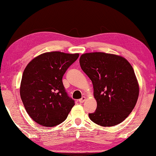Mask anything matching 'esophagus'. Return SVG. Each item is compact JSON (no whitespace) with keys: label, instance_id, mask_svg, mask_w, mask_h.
I'll list each match as a JSON object with an SVG mask.
<instances>
[{"label":"esophagus","instance_id":"1","mask_svg":"<svg viewBox=\"0 0 156 156\" xmlns=\"http://www.w3.org/2000/svg\"><path fill=\"white\" fill-rule=\"evenodd\" d=\"M85 99H86V98L84 96H83L80 99H79V102H80V103H83V102H84V100H85Z\"/></svg>","mask_w":156,"mask_h":156}]
</instances>
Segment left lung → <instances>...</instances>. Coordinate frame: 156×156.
Returning <instances> with one entry per match:
<instances>
[{
	"label": "left lung",
	"instance_id": "8db88e82",
	"mask_svg": "<svg viewBox=\"0 0 156 156\" xmlns=\"http://www.w3.org/2000/svg\"><path fill=\"white\" fill-rule=\"evenodd\" d=\"M80 65L90 78L97 108L89 113L91 121L112 126L125 120L135 107L139 85L133 69L125 58L103 52L81 55Z\"/></svg>",
	"mask_w": 156,
	"mask_h": 156
}]
</instances>
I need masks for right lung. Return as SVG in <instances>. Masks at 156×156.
<instances>
[{"instance_id":"obj_1","label":"right lung","mask_w":156,"mask_h":156,"mask_svg":"<svg viewBox=\"0 0 156 156\" xmlns=\"http://www.w3.org/2000/svg\"><path fill=\"white\" fill-rule=\"evenodd\" d=\"M79 54L51 51L29 62L23 73L20 94L29 115L36 123L52 127L62 123L75 105L66 92L62 76Z\"/></svg>"}]
</instances>
